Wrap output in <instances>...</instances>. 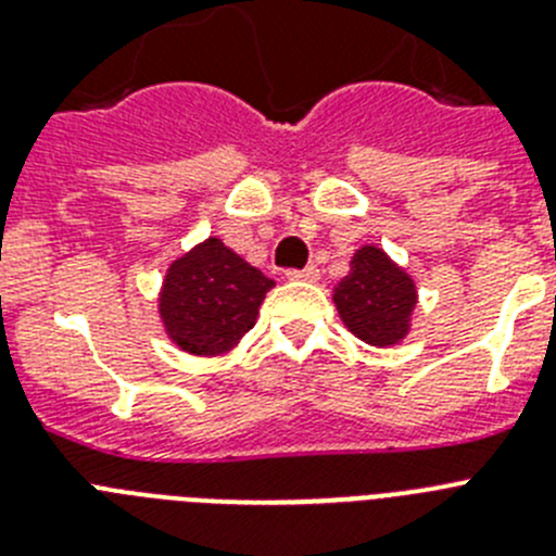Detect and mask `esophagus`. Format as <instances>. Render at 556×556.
I'll list each match as a JSON object with an SVG mask.
<instances>
[{"mask_svg":"<svg viewBox=\"0 0 556 556\" xmlns=\"http://www.w3.org/2000/svg\"><path fill=\"white\" fill-rule=\"evenodd\" d=\"M317 275H320V269L314 267V264H308L303 269H287L289 281H317Z\"/></svg>","mask_w":556,"mask_h":556,"instance_id":"esophagus-1","label":"esophagus"}]
</instances>
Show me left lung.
Instances as JSON below:
<instances>
[{"label":"left lung","instance_id":"left-lung-1","mask_svg":"<svg viewBox=\"0 0 556 556\" xmlns=\"http://www.w3.org/2000/svg\"><path fill=\"white\" fill-rule=\"evenodd\" d=\"M333 303L362 342L387 348L409 331L417 292L409 275L392 264L384 250L362 248L353 255L351 273L333 289Z\"/></svg>","mask_w":556,"mask_h":556}]
</instances>
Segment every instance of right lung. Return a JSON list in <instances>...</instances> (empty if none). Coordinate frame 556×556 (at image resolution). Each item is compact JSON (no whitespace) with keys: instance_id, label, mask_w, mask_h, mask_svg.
I'll return each instance as SVG.
<instances>
[{"instance_id":"1","label":"right lung","mask_w":556,"mask_h":556,"mask_svg":"<svg viewBox=\"0 0 556 556\" xmlns=\"http://www.w3.org/2000/svg\"><path fill=\"white\" fill-rule=\"evenodd\" d=\"M273 281L219 239L198 244L172 264L161 292V320L184 351L217 356L255 326Z\"/></svg>"}]
</instances>
